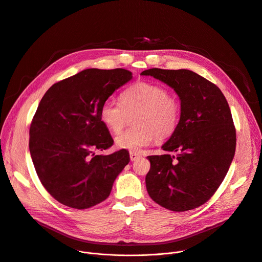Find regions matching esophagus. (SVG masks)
<instances>
[{
  "instance_id": "obj_1",
  "label": "esophagus",
  "mask_w": 262,
  "mask_h": 262,
  "mask_svg": "<svg viewBox=\"0 0 262 262\" xmlns=\"http://www.w3.org/2000/svg\"><path fill=\"white\" fill-rule=\"evenodd\" d=\"M129 158H130V161H136V160L140 159L141 157H140L138 154H135V152H130V154H129Z\"/></svg>"
}]
</instances>
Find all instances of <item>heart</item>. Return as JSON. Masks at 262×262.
Returning a JSON list of instances; mask_svg holds the SVG:
<instances>
[{
    "label": "heart",
    "instance_id": "heart-1",
    "mask_svg": "<svg viewBox=\"0 0 262 262\" xmlns=\"http://www.w3.org/2000/svg\"><path fill=\"white\" fill-rule=\"evenodd\" d=\"M134 119L136 128L119 134L115 143L120 149L139 152L156 138L165 140L171 137L180 123L181 104L164 86L139 82L128 87L121 96V102L106 99L100 108L102 122L114 134H118Z\"/></svg>",
    "mask_w": 262,
    "mask_h": 262
}]
</instances>
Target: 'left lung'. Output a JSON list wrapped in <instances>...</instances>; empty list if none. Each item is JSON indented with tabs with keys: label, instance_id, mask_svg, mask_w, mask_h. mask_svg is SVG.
Returning a JSON list of instances; mask_svg holds the SVG:
<instances>
[{
	"label": "left lung",
	"instance_id": "1",
	"mask_svg": "<svg viewBox=\"0 0 262 262\" xmlns=\"http://www.w3.org/2000/svg\"><path fill=\"white\" fill-rule=\"evenodd\" d=\"M141 74L173 88L181 104L178 128L162 146L177 155L147 157V192L172 211L197 208L215 193L235 154L236 133L228 102L219 87L188 69L151 68Z\"/></svg>",
	"mask_w": 262,
	"mask_h": 262
}]
</instances>
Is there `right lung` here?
Masks as SVG:
<instances>
[{
  "label": "right lung",
  "instance_id": "right-lung-1",
  "mask_svg": "<svg viewBox=\"0 0 262 262\" xmlns=\"http://www.w3.org/2000/svg\"><path fill=\"white\" fill-rule=\"evenodd\" d=\"M132 78L123 68H89L54 84L41 98L30 126V154L45 189L63 205L86 209L102 202L129 163L125 149L93 151L113 145L100 108Z\"/></svg>",
  "mask_w": 262,
  "mask_h": 262
}]
</instances>
